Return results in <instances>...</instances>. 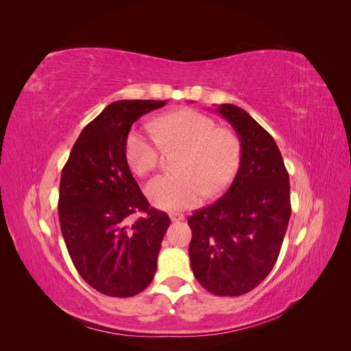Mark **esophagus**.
<instances>
[{
	"mask_svg": "<svg viewBox=\"0 0 351 351\" xmlns=\"http://www.w3.org/2000/svg\"><path fill=\"white\" fill-rule=\"evenodd\" d=\"M169 218H171V221H183L184 215L178 214V212H173V214H169Z\"/></svg>",
	"mask_w": 351,
	"mask_h": 351,
	"instance_id": "34e87169",
	"label": "esophagus"
}]
</instances>
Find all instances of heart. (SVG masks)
I'll use <instances>...</instances> for the list:
<instances>
[{
	"instance_id": "heart-1",
	"label": "heart",
	"mask_w": 351,
	"mask_h": 351,
	"mask_svg": "<svg viewBox=\"0 0 351 351\" xmlns=\"http://www.w3.org/2000/svg\"><path fill=\"white\" fill-rule=\"evenodd\" d=\"M152 132L133 130L125 142L127 162L136 174L146 176L156 168L165 147H183L180 173L159 174L146 186V195L158 208L184 209L208 193L224 190L240 161L237 136L217 127L210 117L195 110H177L151 121Z\"/></svg>"
}]
</instances>
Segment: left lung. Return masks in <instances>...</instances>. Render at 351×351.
<instances>
[{
  "instance_id": "left-lung-1",
  "label": "left lung",
  "mask_w": 351,
  "mask_h": 351,
  "mask_svg": "<svg viewBox=\"0 0 351 351\" xmlns=\"http://www.w3.org/2000/svg\"><path fill=\"white\" fill-rule=\"evenodd\" d=\"M236 130L240 167L224 196L189 217L190 265L215 295H241L278 259L291 215L290 178L274 137L236 105L217 108Z\"/></svg>"
}]
</instances>
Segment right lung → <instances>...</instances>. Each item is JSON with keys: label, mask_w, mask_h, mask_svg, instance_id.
Instances as JSON below:
<instances>
[{"label": "right lung", "mask_w": 351, "mask_h": 351, "mask_svg": "<svg viewBox=\"0 0 351 351\" xmlns=\"http://www.w3.org/2000/svg\"><path fill=\"white\" fill-rule=\"evenodd\" d=\"M167 101H117L77 137L60 180L58 218L73 265L95 290L132 297L154 280L169 217L149 205L127 164L132 124ZM145 217L133 221V215Z\"/></svg>", "instance_id": "1"}]
</instances>
